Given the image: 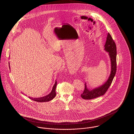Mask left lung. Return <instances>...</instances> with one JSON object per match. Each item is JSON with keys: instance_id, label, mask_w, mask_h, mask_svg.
<instances>
[{"instance_id": "obj_1", "label": "left lung", "mask_w": 134, "mask_h": 134, "mask_svg": "<svg viewBox=\"0 0 134 134\" xmlns=\"http://www.w3.org/2000/svg\"><path fill=\"white\" fill-rule=\"evenodd\" d=\"M104 50L108 52L111 61V72L108 80L101 86L93 89L87 88L85 83V88L81 96L84 99H91L104 95L113 82L116 71V47L114 40L108 32Z\"/></svg>"}]
</instances>
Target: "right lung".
Instances as JSON below:
<instances>
[{
	"instance_id": "right-lung-1",
	"label": "right lung",
	"mask_w": 134,
	"mask_h": 134,
	"mask_svg": "<svg viewBox=\"0 0 134 134\" xmlns=\"http://www.w3.org/2000/svg\"><path fill=\"white\" fill-rule=\"evenodd\" d=\"M57 81H55V83L54 84L52 89L51 90V92L50 93H49L48 95L44 96L43 97H38V98H32L31 97H30L29 98L30 99H31L32 100L35 101V102H49L51 100H52L55 96H56V85H57Z\"/></svg>"
}]
</instances>
